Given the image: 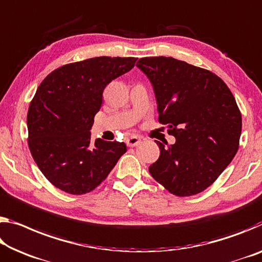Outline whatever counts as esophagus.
Instances as JSON below:
<instances>
[{
    "label": "esophagus",
    "instance_id": "esophagus-1",
    "mask_svg": "<svg viewBox=\"0 0 262 262\" xmlns=\"http://www.w3.org/2000/svg\"><path fill=\"white\" fill-rule=\"evenodd\" d=\"M126 143L128 147H136L141 143V139L139 136H130V138H128L126 140Z\"/></svg>",
    "mask_w": 262,
    "mask_h": 262
}]
</instances>
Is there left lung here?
Instances as JSON below:
<instances>
[{
  "mask_svg": "<svg viewBox=\"0 0 262 262\" xmlns=\"http://www.w3.org/2000/svg\"><path fill=\"white\" fill-rule=\"evenodd\" d=\"M136 66L150 80L159 121L176 142L160 147L149 172L176 196L197 194L213 183L239 148L242 114L221 78L172 57H146Z\"/></svg>",
  "mask_w": 262,
  "mask_h": 262,
  "instance_id": "1",
  "label": "left lung"
}]
</instances>
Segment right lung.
<instances>
[{
    "instance_id": "obj_1",
    "label": "right lung",
    "mask_w": 262,
    "mask_h": 262,
    "mask_svg": "<svg viewBox=\"0 0 262 262\" xmlns=\"http://www.w3.org/2000/svg\"><path fill=\"white\" fill-rule=\"evenodd\" d=\"M134 57H95L66 64L41 81L27 116L29 149L56 188L71 194L94 190L108 176L127 147L97 139L91 128L102 92L134 68Z\"/></svg>"
}]
</instances>
